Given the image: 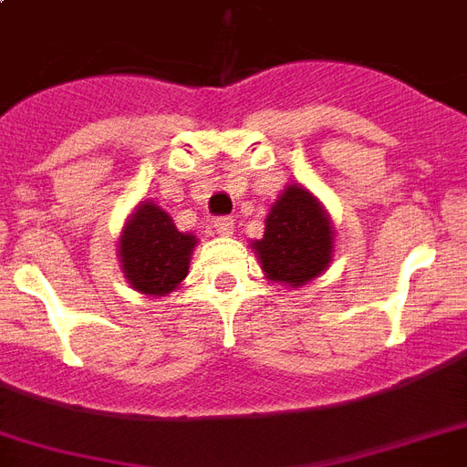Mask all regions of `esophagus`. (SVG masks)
Segmentation results:
<instances>
[{"label":"esophagus","mask_w":467,"mask_h":467,"mask_svg":"<svg viewBox=\"0 0 467 467\" xmlns=\"http://www.w3.org/2000/svg\"><path fill=\"white\" fill-rule=\"evenodd\" d=\"M213 227H215V233L223 234V237H230L234 230V220L233 218H215L213 220Z\"/></svg>","instance_id":"1"}]
</instances>
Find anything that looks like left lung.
Masks as SVG:
<instances>
[{
	"instance_id": "obj_1",
	"label": "left lung",
	"mask_w": 467,
	"mask_h": 467,
	"mask_svg": "<svg viewBox=\"0 0 467 467\" xmlns=\"http://www.w3.org/2000/svg\"><path fill=\"white\" fill-rule=\"evenodd\" d=\"M266 279L304 286L326 272L333 259V225L304 186L291 183L269 210L265 237L252 242Z\"/></svg>"
}]
</instances>
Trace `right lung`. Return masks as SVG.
Wrapping results in <instances>:
<instances>
[{"mask_svg": "<svg viewBox=\"0 0 467 467\" xmlns=\"http://www.w3.org/2000/svg\"><path fill=\"white\" fill-rule=\"evenodd\" d=\"M195 234L178 233L166 210L141 201L119 234V262L131 289L166 296L188 276Z\"/></svg>", "mask_w": 467, "mask_h": 467, "instance_id": "right-lung-1", "label": "right lung"}]
</instances>
